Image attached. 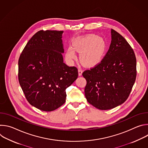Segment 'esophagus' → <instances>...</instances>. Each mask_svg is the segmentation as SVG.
<instances>
[{
	"mask_svg": "<svg viewBox=\"0 0 148 148\" xmlns=\"http://www.w3.org/2000/svg\"><path fill=\"white\" fill-rule=\"evenodd\" d=\"M78 75L79 76H81L82 75V70L81 69V68H78Z\"/></svg>",
	"mask_w": 148,
	"mask_h": 148,
	"instance_id": "34e87169",
	"label": "esophagus"
}]
</instances>
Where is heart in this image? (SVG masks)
<instances>
[{
	"mask_svg": "<svg viewBox=\"0 0 148 148\" xmlns=\"http://www.w3.org/2000/svg\"><path fill=\"white\" fill-rule=\"evenodd\" d=\"M73 46L77 52L81 53L79 58L82 64L87 67L99 63L106 50V43L103 38L92 34L75 40ZM66 56L69 59L76 58L75 52L71 47L67 49Z\"/></svg>",
	"mask_w": 148,
	"mask_h": 148,
	"instance_id": "obj_1",
	"label": "heart"
}]
</instances>
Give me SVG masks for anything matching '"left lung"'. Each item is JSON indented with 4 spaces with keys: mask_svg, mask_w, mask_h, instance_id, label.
Returning <instances> with one entry per match:
<instances>
[{
    "mask_svg": "<svg viewBox=\"0 0 148 148\" xmlns=\"http://www.w3.org/2000/svg\"><path fill=\"white\" fill-rule=\"evenodd\" d=\"M110 49L101 61L84 71L87 101L101 110L114 108L128 99L136 77L134 51L123 37L111 29Z\"/></svg>",
    "mask_w": 148,
    "mask_h": 148,
    "instance_id": "obj_1",
    "label": "left lung"
}]
</instances>
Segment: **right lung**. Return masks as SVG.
Masks as SVG:
<instances>
[{"mask_svg": "<svg viewBox=\"0 0 148 148\" xmlns=\"http://www.w3.org/2000/svg\"><path fill=\"white\" fill-rule=\"evenodd\" d=\"M62 33L37 32L18 59V81L26 99L43 111H54L65 103L66 90L78 75L75 67L63 62Z\"/></svg>", "mask_w": 148, "mask_h": 148, "instance_id": "add662e5", "label": "right lung"}]
</instances>
